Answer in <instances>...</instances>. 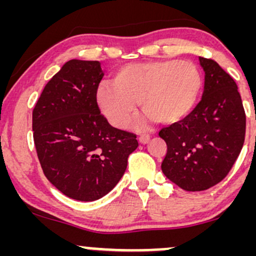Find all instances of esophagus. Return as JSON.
I'll list each match as a JSON object with an SVG mask.
<instances>
[{
    "label": "esophagus",
    "mask_w": 256,
    "mask_h": 256,
    "mask_svg": "<svg viewBox=\"0 0 256 256\" xmlns=\"http://www.w3.org/2000/svg\"><path fill=\"white\" fill-rule=\"evenodd\" d=\"M149 140H150V134H140V137H138V140H140L142 144H146V143L149 142Z\"/></svg>",
    "instance_id": "esophagus-1"
}]
</instances>
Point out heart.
<instances>
[{
  "label": "heart",
  "mask_w": 256,
  "mask_h": 256,
  "mask_svg": "<svg viewBox=\"0 0 256 256\" xmlns=\"http://www.w3.org/2000/svg\"><path fill=\"white\" fill-rule=\"evenodd\" d=\"M201 89V72L192 61H146L119 67L113 83H102L98 88L96 102L116 128L128 125L138 101L146 120L173 124L192 113Z\"/></svg>",
  "instance_id": "heart-1"
}]
</instances>
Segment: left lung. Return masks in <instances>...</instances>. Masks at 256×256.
I'll return each instance as SVG.
<instances>
[{
	"label": "left lung",
	"instance_id": "1",
	"mask_svg": "<svg viewBox=\"0 0 256 256\" xmlns=\"http://www.w3.org/2000/svg\"><path fill=\"white\" fill-rule=\"evenodd\" d=\"M198 58L204 71L201 101L186 118L158 132L167 144L161 170L186 192H202L222 182L246 136V112L236 82L212 58Z\"/></svg>",
	"mask_w": 256,
	"mask_h": 256
}]
</instances>
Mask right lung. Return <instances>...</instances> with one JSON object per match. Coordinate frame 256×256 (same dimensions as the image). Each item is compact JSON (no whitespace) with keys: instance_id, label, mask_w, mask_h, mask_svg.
I'll return each mask as SVG.
<instances>
[{"instance_id":"obj_1","label":"right lung","mask_w":256,"mask_h":256,"mask_svg":"<svg viewBox=\"0 0 256 256\" xmlns=\"http://www.w3.org/2000/svg\"><path fill=\"white\" fill-rule=\"evenodd\" d=\"M102 77L98 61L70 60L46 83L32 112L44 176L78 201L107 195L138 146L136 134L113 128L101 114L96 90Z\"/></svg>"}]
</instances>
